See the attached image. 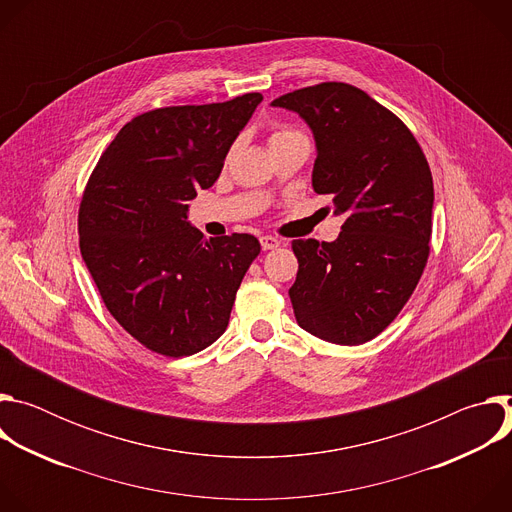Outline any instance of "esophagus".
<instances>
[{
  "label": "esophagus",
  "mask_w": 512,
  "mask_h": 512,
  "mask_svg": "<svg viewBox=\"0 0 512 512\" xmlns=\"http://www.w3.org/2000/svg\"><path fill=\"white\" fill-rule=\"evenodd\" d=\"M261 247H263L265 251H269V249L279 247V241H277L275 237H271V235H265V237H261Z\"/></svg>",
  "instance_id": "obj_1"
}]
</instances>
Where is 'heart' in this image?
I'll list each match as a JSON object with an SVG mask.
<instances>
[{
	"instance_id": "1",
	"label": "heart",
	"mask_w": 512,
	"mask_h": 512,
	"mask_svg": "<svg viewBox=\"0 0 512 512\" xmlns=\"http://www.w3.org/2000/svg\"><path fill=\"white\" fill-rule=\"evenodd\" d=\"M296 135H304V133H300L298 129H289V127H275L269 135V143H275V141H281L287 137H296Z\"/></svg>"
}]
</instances>
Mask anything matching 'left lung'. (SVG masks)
Masks as SVG:
<instances>
[{"label": "left lung", "mask_w": 512, "mask_h": 512, "mask_svg": "<svg viewBox=\"0 0 512 512\" xmlns=\"http://www.w3.org/2000/svg\"><path fill=\"white\" fill-rule=\"evenodd\" d=\"M296 111L316 139L312 186L344 225L334 243L298 239L289 287L298 324L328 342L373 340L403 310L425 269L433 180L407 125L367 93L320 83L271 103Z\"/></svg>", "instance_id": "obj_1"}]
</instances>
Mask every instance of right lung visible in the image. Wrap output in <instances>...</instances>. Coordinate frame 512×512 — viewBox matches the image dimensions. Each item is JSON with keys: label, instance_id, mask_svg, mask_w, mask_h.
<instances>
[{"label": "right lung", "instance_id": "right-lung-1", "mask_svg": "<svg viewBox=\"0 0 512 512\" xmlns=\"http://www.w3.org/2000/svg\"><path fill=\"white\" fill-rule=\"evenodd\" d=\"M263 101L162 107L133 117L99 158L79 208L81 255L111 316L164 356H190L227 330L237 289L259 255L253 235L204 239L188 200L221 176Z\"/></svg>", "mask_w": 512, "mask_h": 512}]
</instances>
